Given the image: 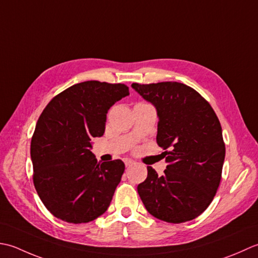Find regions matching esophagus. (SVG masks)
<instances>
[{"mask_svg":"<svg viewBox=\"0 0 258 258\" xmlns=\"http://www.w3.org/2000/svg\"><path fill=\"white\" fill-rule=\"evenodd\" d=\"M123 161H124V165L125 166H131V165H134L135 164V161L133 160V159H129V158H124L123 159Z\"/></svg>","mask_w":258,"mask_h":258,"instance_id":"obj_1","label":"esophagus"}]
</instances>
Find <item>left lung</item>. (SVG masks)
<instances>
[{
  "label": "left lung",
  "mask_w": 258,
  "mask_h": 258,
  "mask_svg": "<svg viewBox=\"0 0 258 258\" xmlns=\"http://www.w3.org/2000/svg\"><path fill=\"white\" fill-rule=\"evenodd\" d=\"M133 89L157 110V144L167 167L158 176L147 167L137 187L146 209L167 223L198 217L216 194L225 159L222 125L210 104L192 88L179 82L133 83Z\"/></svg>",
  "instance_id": "obj_1"
}]
</instances>
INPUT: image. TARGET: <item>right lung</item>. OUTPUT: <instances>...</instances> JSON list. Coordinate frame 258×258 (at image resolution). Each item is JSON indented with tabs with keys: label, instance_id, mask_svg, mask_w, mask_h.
I'll return each instance as SVG.
<instances>
[{
	"label": "right lung",
	"instance_id": "right-lung-1",
	"mask_svg": "<svg viewBox=\"0 0 258 258\" xmlns=\"http://www.w3.org/2000/svg\"><path fill=\"white\" fill-rule=\"evenodd\" d=\"M127 96L121 83L85 81L57 94L41 113L31 140L33 182L56 218L89 223L108 209L124 164H99L91 139L103 136L108 110Z\"/></svg>",
	"mask_w": 258,
	"mask_h": 258
}]
</instances>
